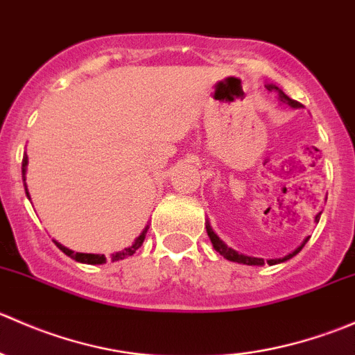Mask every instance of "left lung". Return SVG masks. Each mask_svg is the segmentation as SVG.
Returning a JSON list of instances; mask_svg holds the SVG:
<instances>
[{"label": "left lung", "instance_id": "left-lung-1", "mask_svg": "<svg viewBox=\"0 0 355 355\" xmlns=\"http://www.w3.org/2000/svg\"><path fill=\"white\" fill-rule=\"evenodd\" d=\"M266 89H268V91H271V92H273V91H278V92H280V99H282V101L287 103V105L292 106V108H300V106H302V105H300L299 101H295V99H290L287 94H284V92H282L280 89L277 87V85L268 84V85H266ZM320 216H321V213L318 214V216H316V221H320ZM206 228H207V235H209V239H211V244H213L214 249H216V252H220L221 256L227 257L228 261H234V263H241V264H247V266H263V264H264V259H261V257L244 256V254H239L237 250H234V249H232V247H228L227 244H225L223 241H221L220 237H218L216 234H214L213 228H211L209 225H206ZM307 241H309V237H307L306 241H304L302 244H300L299 247H297V249L293 250L292 254H288V256L282 257V259H268L266 263L270 264V266H271V264L284 263V261H287V259H290V257L295 256V254H299L300 250H302V247L306 245V242H307Z\"/></svg>", "mask_w": 355, "mask_h": 355}]
</instances>
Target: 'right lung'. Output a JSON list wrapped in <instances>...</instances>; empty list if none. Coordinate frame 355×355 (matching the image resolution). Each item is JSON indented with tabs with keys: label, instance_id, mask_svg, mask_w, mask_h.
Here are the masks:
<instances>
[{
	"label": "right lung",
	"instance_id": "add662e5",
	"mask_svg": "<svg viewBox=\"0 0 355 355\" xmlns=\"http://www.w3.org/2000/svg\"><path fill=\"white\" fill-rule=\"evenodd\" d=\"M25 166H27V155H24V159H22V177H24V184H25ZM27 191V189H25ZM28 198V192H25ZM148 228H144V232H142L141 235H139L137 239H135V242L132 244L128 249H123V250H118V252L111 254V261H120V259H125V257L132 256V254L135 252V250L139 249V247L142 245V242H144L146 239V234H148ZM56 247H58L62 252H65L67 256H70L71 259L78 261V263H85V264H105L106 261H108V257L105 256V254H84V252H73V250L67 249V247H63L62 244H58V242H55Z\"/></svg>",
	"mask_w": 355,
	"mask_h": 355
}]
</instances>
